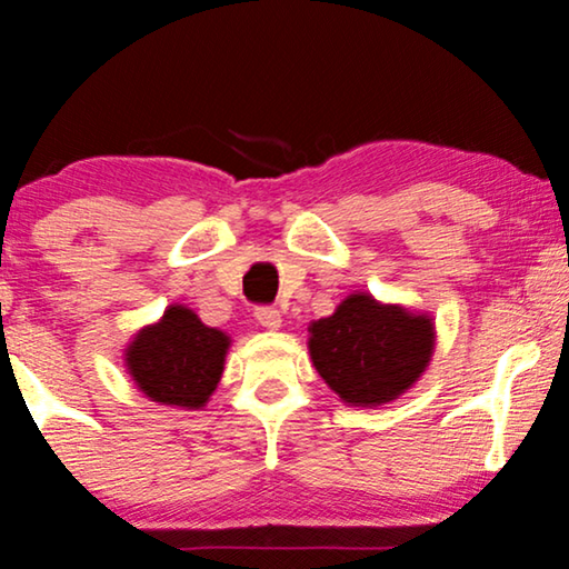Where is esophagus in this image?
<instances>
[{
  "label": "esophagus",
  "mask_w": 569,
  "mask_h": 569,
  "mask_svg": "<svg viewBox=\"0 0 569 569\" xmlns=\"http://www.w3.org/2000/svg\"><path fill=\"white\" fill-rule=\"evenodd\" d=\"M256 321H259L263 329L277 331L282 326V316H279L277 308H259L256 310Z\"/></svg>",
  "instance_id": "esophagus-1"
}]
</instances>
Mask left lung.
I'll return each mask as SVG.
<instances>
[{
  "instance_id": "8db88e82",
  "label": "left lung",
  "mask_w": 569,
  "mask_h": 569,
  "mask_svg": "<svg viewBox=\"0 0 569 569\" xmlns=\"http://www.w3.org/2000/svg\"><path fill=\"white\" fill-rule=\"evenodd\" d=\"M438 329L427 310L352 292L308 326L310 362L347 407L376 409L415 388L435 355Z\"/></svg>"
}]
</instances>
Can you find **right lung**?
Instances as JSON below:
<instances>
[{
    "label": "right lung",
    "instance_id": "obj_1",
    "mask_svg": "<svg viewBox=\"0 0 569 569\" xmlns=\"http://www.w3.org/2000/svg\"><path fill=\"white\" fill-rule=\"evenodd\" d=\"M230 347V333L207 326L183 302H173L158 321L134 331L123 347V368L144 399L197 411L217 391Z\"/></svg>",
    "mask_w": 569,
    "mask_h": 569
}]
</instances>
